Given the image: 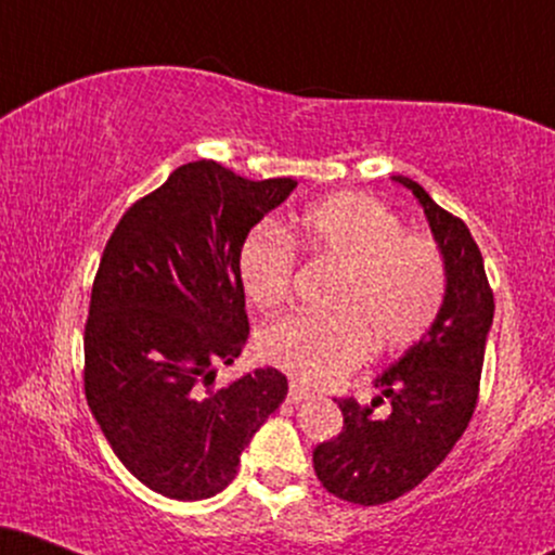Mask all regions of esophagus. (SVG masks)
<instances>
[{
  "label": "esophagus",
  "instance_id": "1",
  "mask_svg": "<svg viewBox=\"0 0 555 555\" xmlns=\"http://www.w3.org/2000/svg\"><path fill=\"white\" fill-rule=\"evenodd\" d=\"M286 399H289L292 404H302V401L310 399V391H308V388H305V386L292 384V386H289V393H286Z\"/></svg>",
  "mask_w": 555,
  "mask_h": 555
}]
</instances>
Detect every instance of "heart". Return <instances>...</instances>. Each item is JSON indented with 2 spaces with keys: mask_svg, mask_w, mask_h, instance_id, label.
Returning a JSON list of instances; mask_svg holds the SVG:
<instances>
[{
  "mask_svg": "<svg viewBox=\"0 0 555 555\" xmlns=\"http://www.w3.org/2000/svg\"><path fill=\"white\" fill-rule=\"evenodd\" d=\"M313 260L336 266L326 308L297 313L260 334V358L305 384H328L360 365L367 347L393 354L423 339L441 315L449 271L438 242L401 232L378 197L336 193L299 214L292 232ZM237 271L260 310L282 305L295 282V247L279 227L258 224L240 247Z\"/></svg>",
  "mask_w": 555,
  "mask_h": 555,
  "instance_id": "heart-1",
  "label": "heart"
}]
</instances>
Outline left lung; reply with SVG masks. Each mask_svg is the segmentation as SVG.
Instances as JSON below:
<instances>
[{"label":"left lung","instance_id":"8db88e82","mask_svg":"<svg viewBox=\"0 0 555 555\" xmlns=\"http://www.w3.org/2000/svg\"><path fill=\"white\" fill-rule=\"evenodd\" d=\"M391 180L412 190L428 216L446 258L449 292L428 334L373 380L378 397L371 404L339 399L341 433L315 446L313 467L323 488L360 506L410 493L467 430L495 308L480 247L467 224L443 211L410 177ZM384 400L389 410L378 413Z\"/></svg>","mask_w":555,"mask_h":555}]
</instances>
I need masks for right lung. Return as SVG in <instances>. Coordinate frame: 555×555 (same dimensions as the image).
Here are the masks:
<instances>
[{"label":"right lung","mask_w":555,"mask_h":555,"mask_svg":"<svg viewBox=\"0 0 555 555\" xmlns=\"http://www.w3.org/2000/svg\"><path fill=\"white\" fill-rule=\"evenodd\" d=\"M295 188L190 162L132 203L106 242L82 339L86 399L119 462L167 499L224 490L286 397L276 367L229 386H216V367L250 336L242 242Z\"/></svg>","instance_id":"obj_1"}]
</instances>
